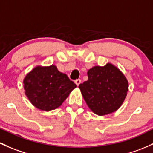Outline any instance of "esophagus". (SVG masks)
I'll use <instances>...</instances> for the list:
<instances>
[{"mask_svg":"<svg viewBox=\"0 0 153 153\" xmlns=\"http://www.w3.org/2000/svg\"><path fill=\"white\" fill-rule=\"evenodd\" d=\"M75 83H76V84H77V86H79V84H80V83H81V79H77L76 81H75Z\"/></svg>","mask_w":153,"mask_h":153,"instance_id":"34e87169","label":"esophagus"}]
</instances>
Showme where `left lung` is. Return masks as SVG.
<instances>
[{
    "label": "left lung",
    "instance_id": "obj_1",
    "mask_svg": "<svg viewBox=\"0 0 153 153\" xmlns=\"http://www.w3.org/2000/svg\"><path fill=\"white\" fill-rule=\"evenodd\" d=\"M87 75V81L78 87L89 108L99 116L118 110L128 91V80L123 72L108 63L104 67H93Z\"/></svg>",
    "mask_w": 153,
    "mask_h": 153
}]
</instances>
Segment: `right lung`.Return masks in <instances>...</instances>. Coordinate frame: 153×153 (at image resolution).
Here are the masks:
<instances>
[{"instance_id":"obj_1","label":"right lung","mask_w":153,"mask_h":153,"mask_svg":"<svg viewBox=\"0 0 153 153\" xmlns=\"http://www.w3.org/2000/svg\"><path fill=\"white\" fill-rule=\"evenodd\" d=\"M25 94L37 108L50 111L57 108L77 85L55 65L37 66L26 75L23 81Z\"/></svg>"}]
</instances>
